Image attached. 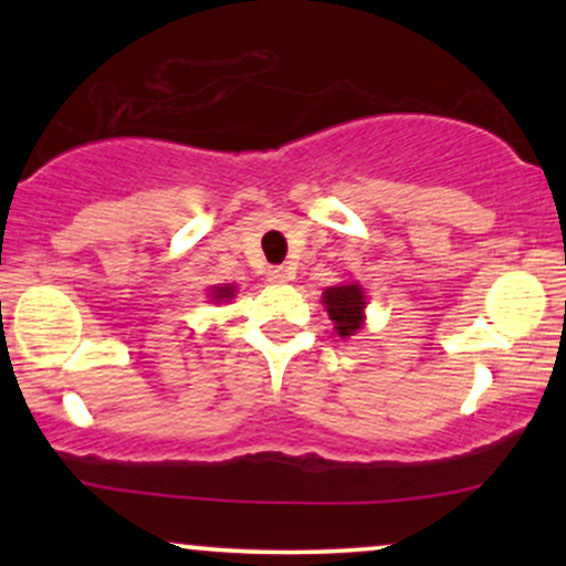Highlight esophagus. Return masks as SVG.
<instances>
[{
    "label": "esophagus",
    "mask_w": 566,
    "mask_h": 566,
    "mask_svg": "<svg viewBox=\"0 0 566 566\" xmlns=\"http://www.w3.org/2000/svg\"><path fill=\"white\" fill-rule=\"evenodd\" d=\"M269 282H274V284H284V282H290L292 279V269L290 265H271L269 269Z\"/></svg>",
    "instance_id": "esophagus-1"
}]
</instances>
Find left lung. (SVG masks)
<instances>
[{
    "label": "left lung",
    "instance_id": "1",
    "mask_svg": "<svg viewBox=\"0 0 566 566\" xmlns=\"http://www.w3.org/2000/svg\"><path fill=\"white\" fill-rule=\"evenodd\" d=\"M324 308H327L329 319L335 324V333L340 337H350L361 329L365 324L367 297L365 290L356 282H343L335 287H327L322 295Z\"/></svg>",
    "mask_w": 566,
    "mask_h": 566
}]
</instances>
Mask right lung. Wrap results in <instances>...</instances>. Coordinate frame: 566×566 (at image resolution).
<instances>
[{
    "label": "right lung",
    "instance_id": "obj_1",
    "mask_svg": "<svg viewBox=\"0 0 566 566\" xmlns=\"http://www.w3.org/2000/svg\"><path fill=\"white\" fill-rule=\"evenodd\" d=\"M237 295V287H233V284H220V287H212V292H210V297L216 303H226V301H231V297Z\"/></svg>",
    "mask_w": 566,
    "mask_h": 566
}]
</instances>
